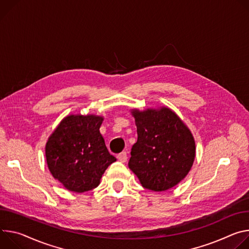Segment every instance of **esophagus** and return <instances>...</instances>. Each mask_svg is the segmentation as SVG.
Instances as JSON below:
<instances>
[{
    "label": "esophagus",
    "mask_w": 249,
    "mask_h": 249,
    "mask_svg": "<svg viewBox=\"0 0 249 249\" xmlns=\"http://www.w3.org/2000/svg\"><path fill=\"white\" fill-rule=\"evenodd\" d=\"M117 157H118V159H119L121 162H123V163L127 160V156H126V152H125V151H123V152L119 153V154L117 155Z\"/></svg>",
    "instance_id": "obj_1"
}]
</instances>
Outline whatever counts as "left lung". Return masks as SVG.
I'll list each match as a JSON object with an SVG mask.
<instances>
[{"instance_id":"obj_1","label":"left lung","mask_w":249,"mask_h":249,"mask_svg":"<svg viewBox=\"0 0 249 249\" xmlns=\"http://www.w3.org/2000/svg\"><path fill=\"white\" fill-rule=\"evenodd\" d=\"M131 113L137 142L131 147L129 169L145 189L161 192L176 186L194 162L196 147L191 131L168 107Z\"/></svg>"}]
</instances>
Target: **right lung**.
<instances>
[{"label":"right lung","mask_w":249,"mask_h":249,"mask_svg":"<svg viewBox=\"0 0 249 249\" xmlns=\"http://www.w3.org/2000/svg\"><path fill=\"white\" fill-rule=\"evenodd\" d=\"M102 122V117L93 115L69 116L48 139V169L69 191L83 193L96 188L108 165L117 160L100 133Z\"/></svg>","instance_id":"add662e5"}]
</instances>
